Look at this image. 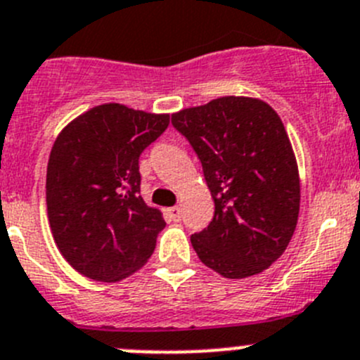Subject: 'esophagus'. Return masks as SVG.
I'll return each mask as SVG.
<instances>
[{
  "label": "esophagus",
  "mask_w": 360,
  "mask_h": 360,
  "mask_svg": "<svg viewBox=\"0 0 360 360\" xmlns=\"http://www.w3.org/2000/svg\"><path fill=\"white\" fill-rule=\"evenodd\" d=\"M167 213H169L170 220H174V221H179L181 220V207H177V206L169 207V210H167Z\"/></svg>",
  "instance_id": "1"
}]
</instances>
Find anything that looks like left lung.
Returning <instances> with one entry per match:
<instances>
[{
	"mask_svg": "<svg viewBox=\"0 0 360 360\" xmlns=\"http://www.w3.org/2000/svg\"><path fill=\"white\" fill-rule=\"evenodd\" d=\"M202 163L214 217L191 247L226 278L261 274L284 254L300 211V176L286 127L257 97L226 96L172 113Z\"/></svg>",
	"mask_w": 360,
	"mask_h": 360,
	"instance_id": "8db88e82",
	"label": "left lung"
}]
</instances>
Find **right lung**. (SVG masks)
Listing matches in <instances>:
<instances>
[{
    "label": "right lung",
    "instance_id": "obj_1",
    "mask_svg": "<svg viewBox=\"0 0 360 360\" xmlns=\"http://www.w3.org/2000/svg\"><path fill=\"white\" fill-rule=\"evenodd\" d=\"M169 113L104 103L70 120L53 143L46 206L53 240L85 277L119 282L153 256L163 213L140 195L139 158Z\"/></svg>",
    "mask_w": 360,
    "mask_h": 360
}]
</instances>
